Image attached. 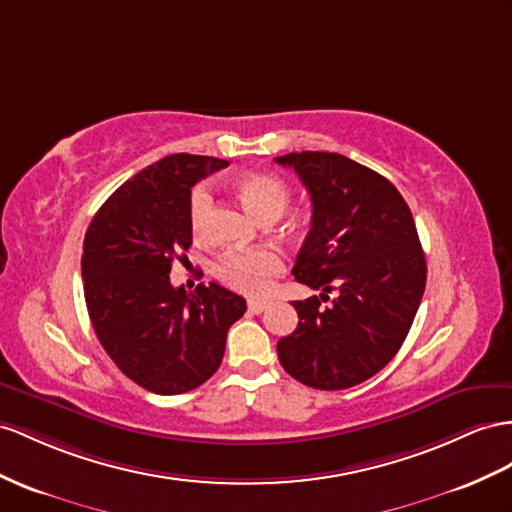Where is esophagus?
<instances>
[{"label": "esophagus", "instance_id": "obj_1", "mask_svg": "<svg viewBox=\"0 0 512 512\" xmlns=\"http://www.w3.org/2000/svg\"><path fill=\"white\" fill-rule=\"evenodd\" d=\"M268 307V300H248V311L251 313H261Z\"/></svg>", "mask_w": 512, "mask_h": 512}]
</instances>
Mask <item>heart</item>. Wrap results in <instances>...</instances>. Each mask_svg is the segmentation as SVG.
I'll return each instance as SVG.
<instances>
[{
	"label": "heart",
	"instance_id": "heart-1",
	"mask_svg": "<svg viewBox=\"0 0 512 512\" xmlns=\"http://www.w3.org/2000/svg\"><path fill=\"white\" fill-rule=\"evenodd\" d=\"M238 194L248 212L261 222H272L283 216L290 205V186L274 175H246L238 183ZM214 196L207 186H196L190 194V227L194 235H205L212 218ZM283 270V259L270 248H257V251H231L225 253L216 264V274L220 281L244 294H264L274 274Z\"/></svg>",
	"mask_w": 512,
	"mask_h": 512
}]
</instances>
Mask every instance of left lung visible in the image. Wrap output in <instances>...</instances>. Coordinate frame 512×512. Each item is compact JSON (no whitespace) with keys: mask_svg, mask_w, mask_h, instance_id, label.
I'll return each mask as SVG.
<instances>
[{"mask_svg":"<svg viewBox=\"0 0 512 512\" xmlns=\"http://www.w3.org/2000/svg\"><path fill=\"white\" fill-rule=\"evenodd\" d=\"M274 160L292 166L311 196V229L292 274L322 290L292 303L298 326L279 339V361L307 387H355L396 357L422 303L426 259L411 209L389 179L346 155Z\"/></svg>","mask_w":512,"mask_h":512,"instance_id":"8db88e82","label":"left lung"}]
</instances>
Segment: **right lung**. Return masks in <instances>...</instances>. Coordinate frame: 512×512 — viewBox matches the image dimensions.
<instances>
[{
	"instance_id": "right-lung-1",
	"label": "right lung",
	"mask_w": 512,
	"mask_h": 512,
	"mask_svg": "<svg viewBox=\"0 0 512 512\" xmlns=\"http://www.w3.org/2000/svg\"><path fill=\"white\" fill-rule=\"evenodd\" d=\"M225 166L207 155L162 157L99 207L84 238V296L99 342L127 378L160 396L212 378L229 326L246 311L218 283L188 294L168 277L192 244V186Z\"/></svg>"
}]
</instances>
